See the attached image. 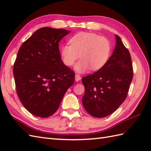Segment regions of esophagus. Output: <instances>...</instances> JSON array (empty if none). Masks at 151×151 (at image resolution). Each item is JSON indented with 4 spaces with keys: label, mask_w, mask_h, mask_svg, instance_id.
Instances as JSON below:
<instances>
[{
    "label": "esophagus",
    "mask_w": 151,
    "mask_h": 151,
    "mask_svg": "<svg viewBox=\"0 0 151 151\" xmlns=\"http://www.w3.org/2000/svg\"><path fill=\"white\" fill-rule=\"evenodd\" d=\"M81 79V76H80L79 75H75V81L76 82H78Z\"/></svg>",
    "instance_id": "obj_1"
}]
</instances>
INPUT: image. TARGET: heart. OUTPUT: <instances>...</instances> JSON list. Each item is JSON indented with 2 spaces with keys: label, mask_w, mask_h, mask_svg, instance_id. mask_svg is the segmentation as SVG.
<instances>
[{
  "label": "heart",
  "mask_w": 151,
  "mask_h": 151,
  "mask_svg": "<svg viewBox=\"0 0 151 151\" xmlns=\"http://www.w3.org/2000/svg\"><path fill=\"white\" fill-rule=\"evenodd\" d=\"M70 45H63L60 49V56L63 63L71 66L75 64V70L83 73L91 68L97 70L102 68L110 56L111 46L106 37L92 33L81 32L76 34L69 40Z\"/></svg>",
  "instance_id": "heart-1"
}]
</instances>
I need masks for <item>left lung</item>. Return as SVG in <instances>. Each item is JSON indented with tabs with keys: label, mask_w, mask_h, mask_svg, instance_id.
<instances>
[{
	"label": "left lung",
	"mask_w": 151,
	"mask_h": 151,
	"mask_svg": "<svg viewBox=\"0 0 151 151\" xmlns=\"http://www.w3.org/2000/svg\"><path fill=\"white\" fill-rule=\"evenodd\" d=\"M106 65L82 78L85 88L82 104L91 116L101 118L114 112L127 98L133 77L130 54L121 38Z\"/></svg>",
	"instance_id": "8db88e82"
}]
</instances>
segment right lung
<instances>
[{"label": "right lung", "instance_id": "obj_1", "mask_svg": "<svg viewBox=\"0 0 151 151\" xmlns=\"http://www.w3.org/2000/svg\"><path fill=\"white\" fill-rule=\"evenodd\" d=\"M70 31L43 27L22 44L14 65L16 91L21 103L36 116L55 113L75 73L61 60L59 42Z\"/></svg>", "mask_w": 151, "mask_h": 151}]
</instances>
